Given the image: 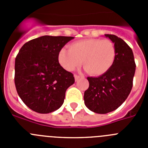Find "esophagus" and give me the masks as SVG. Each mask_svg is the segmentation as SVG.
Wrapping results in <instances>:
<instances>
[{
	"mask_svg": "<svg viewBox=\"0 0 148 148\" xmlns=\"http://www.w3.org/2000/svg\"><path fill=\"white\" fill-rule=\"evenodd\" d=\"M74 77H75V81H78V79L81 78L80 75H74Z\"/></svg>",
	"mask_w": 148,
	"mask_h": 148,
	"instance_id": "34e87169",
	"label": "esophagus"
}]
</instances>
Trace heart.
<instances>
[{
  "label": "heart",
  "mask_w": 148,
  "mask_h": 148,
  "mask_svg": "<svg viewBox=\"0 0 148 148\" xmlns=\"http://www.w3.org/2000/svg\"><path fill=\"white\" fill-rule=\"evenodd\" d=\"M116 58V47L108 39L78 40L70 44V49L63 48L58 54V61L65 70H75L82 61L84 70L94 76L107 73L113 65Z\"/></svg>",
  "instance_id": "1"
}]
</instances>
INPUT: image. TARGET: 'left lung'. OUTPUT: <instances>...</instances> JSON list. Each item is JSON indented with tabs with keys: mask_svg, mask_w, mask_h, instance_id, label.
<instances>
[{
	"mask_svg": "<svg viewBox=\"0 0 148 148\" xmlns=\"http://www.w3.org/2000/svg\"><path fill=\"white\" fill-rule=\"evenodd\" d=\"M114 44L116 58L112 67L99 77H87L89 87L84 95L86 107L105 114L116 110L127 99L133 87L136 64L131 48L120 38L106 34Z\"/></svg>",
	"mask_w": 148,
	"mask_h": 148,
	"instance_id": "left-lung-1",
	"label": "left lung"
}]
</instances>
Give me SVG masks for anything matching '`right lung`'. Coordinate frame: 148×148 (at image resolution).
I'll use <instances>...</instances> for the list:
<instances>
[{"label": "right lung", "mask_w": 148, "mask_h": 148, "mask_svg": "<svg viewBox=\"0 0 148 148\" xmlns=\"http://www.w3.org/2000/svg\"><path fill=\"white\" fill-rule=\"evenodd\" d=\"M44 35L23 45L15 63V84L23 103L35 112L49 113L61 107L68 87L75 82L73 73L58 62L64 46L73 39Z\"/></svg>", "instance_id": "right-lung-1"}]
</instances>
